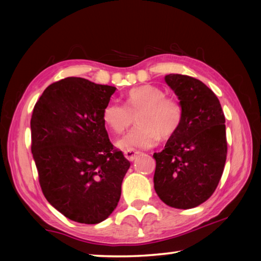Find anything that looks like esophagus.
<instances>
[{"label":"esophagus","instance_id":"obj_1","mask_svg":"<svg viewBox=\"0 0 261 261\" xmlns=\"http://www.w3.org/2000/svg\"><path fill=\"white\" fill-rule=\"evenodd\" d=\"M138 154H139V152L135 151V149H126V151H124V156L129 161H134L135 159L138 156Z\"/></svg>","mask_w":261,"mask_h":261}]
</instances>
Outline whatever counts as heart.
I'll return each instance as SVG.
<instances>
[{"label": "heart", "mask_w": 261, "mask_h": 261, "mask_svg": "<svg viewBox=\"0 0 261 261\" xmlns=\"http://www.w3.org/2000/svg\"><path fill=\"white\" fill-rule=\"evenodd\" d=\"M124 106L108 103L102 112L105 124L116 135L124 132L137 115L138 125L117 140V146L123 149L153 147L160 136L168 138L182 123L180 105L158 86L132 88L124 95Z\"/></svg>", "instance_id": "1"}]
</instances>
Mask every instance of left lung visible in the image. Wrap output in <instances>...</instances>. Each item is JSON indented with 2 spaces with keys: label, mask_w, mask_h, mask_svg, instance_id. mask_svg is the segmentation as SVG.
I'll list each match as a JSON object with an SVG mask.
<instances>
[{
  "label": "left lung",
  "mask_w": 261,
  "mask_h": 261,
  "mask_svg": "<svg viewBox=\"0 0 261 261\" xmlns=\"http://www.w3.org/2000/svg\"><path fill=\"white\" fill-rule=\"evenodd\" d=\"M165 82L183 110L178 130L165 149L154 153V189L166 205L179 210L199 206L213 194L227 158L226 118L220 101L204 83L170 73Z\"/></svg>",
  "instance_id": "left-lung-1"
}]
</instances>
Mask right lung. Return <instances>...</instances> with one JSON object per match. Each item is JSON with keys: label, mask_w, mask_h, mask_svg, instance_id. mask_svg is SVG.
Masks as SVG:
<instances>
[{"label": "right lung", "mask_w": 261, "mask_h": 261, "mask_svg": "<svg viewBox=\"0 0 261 261\" xmlns=\"http://www.w3.org/2000/svg\"><path fill=\"white\" fill-rule=\"evenodd\" d=\"M116 87L69 77L48 86L31 118L32 154L48 202L74 222L96 224L120 201L130 167L114 149L102 112Z\"/></svg>", "instance_id": "obj_1"}]
</instances>
